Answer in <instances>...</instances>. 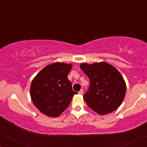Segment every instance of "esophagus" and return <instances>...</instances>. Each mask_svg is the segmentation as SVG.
<instances>
[{
    "mask_svg": "<svg viewBox=\"0 0 147 147\" xmlns=\"http://www.w3.org/2000/svg\"><path fill=\"white\" fill-rule=\"evenodd\" d=\"M78 93H79V94H80V95H82V94H83V93H84V91H83V90H80V91L78 92Z\"/></svg>",
    "mask_w": 147,
    "mask_h": 147,
    "instance_id": "34e87169",
    "label": "esophagus"
}]
</instances>
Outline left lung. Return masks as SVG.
Listing matches in <instances>:
<instances>
[{
    "label": "left lung",
    "mask_w": 147,
    "mask_h": 147,
    "mask_svg": "<svg viewBox=\"0 0 147 147\" xmlns=\"http://www.w3.org/2000/svg\"><path fill=\"white\" fill-rule=\"evenodd\" d=\"M80 66L90 81L89 90L83 96L88 106L100 115L117 109L126 92V82L119 71L104 61Z\"/></svg>",
    "instance_id": "8db88e82"
}]
</instances>
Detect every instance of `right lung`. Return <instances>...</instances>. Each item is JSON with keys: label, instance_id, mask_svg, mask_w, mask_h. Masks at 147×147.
Masks as SVG:
<instances>
[{"label": "right lung", "instance_id": "add662e5", "mask_svg": "<svg viewBox=\"0 0 147 147\" xmlns=\"http://www.w3.org/2000/svg\"><path fill=\"white\" fill-rule=\"evenodd\" d=\"M72 64L55 62L43 68L32 80L30 95L35 107L45 115L57 117L69 106L77 92L67 75Z\"/></svg>", "mask_w": 147, "mask_h": 147}]
</instances>
